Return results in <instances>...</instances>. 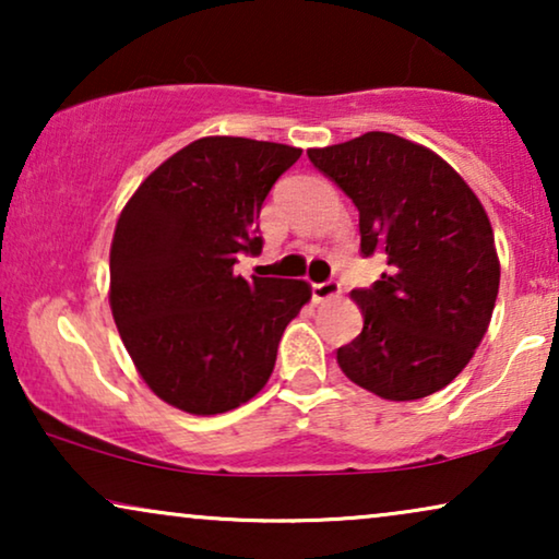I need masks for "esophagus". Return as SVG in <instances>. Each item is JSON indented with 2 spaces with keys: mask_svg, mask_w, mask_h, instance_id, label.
<instances>
[{
  "mask_svg": "<svg viewBox=\"0 0 559 559\" xmlns=\"http://www.w3.org/2000/svg\"><path fill=\"white\" fill-rule=\"evenodd\" d=\"M310 293H312V300L316 302H323L328 297H335L341 293V285L335 280H328V282H316V285H310Z\"/></svg>",
  "mask_w": 559,
  "mask_h": 559,
  "instance_id": "34e87169",
  "label": "esophagus"
}]
</instances>
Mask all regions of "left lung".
I'll return each instance as SVG.
<instances>
[{"label": "left lung", "mask_w": 559, "mask_h": 559, "mask_svg": "<svg viewBox=\"0 0 559 559\" xmlns=\"http://www.w3.org/2000/svg\"><path fill=\"white\" fill-rule=\"evenodd\" d=\"M358 209L361 257L384 272L356 287L364 328L338 348L354 384L392 402L448 386L484 338L499 257L484 205L435 152L389 132L308 150Z\"/></svg>", "instance_id": "left-lung-1"}]
</instances>
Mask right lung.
<instances>
[{
    "mask_svg": "<svg viewBox=\"0 0 559 559\" xmlns=\"http://www.w3.org/2000/svg\"><path fill=\"white\" fill-rule=\"evenodd\" d=\"M302 150L203 136L165 159L121 211L111 241V312L136 371L159 400L218 415L266 384L300 280L234 272L262 254L264 198Z\"/></svg>",
    "mask_w": 559,
    "mask_h": 559,
    "instance_id": "obj_1",
    "label": "right lung"
}]
</instances>
